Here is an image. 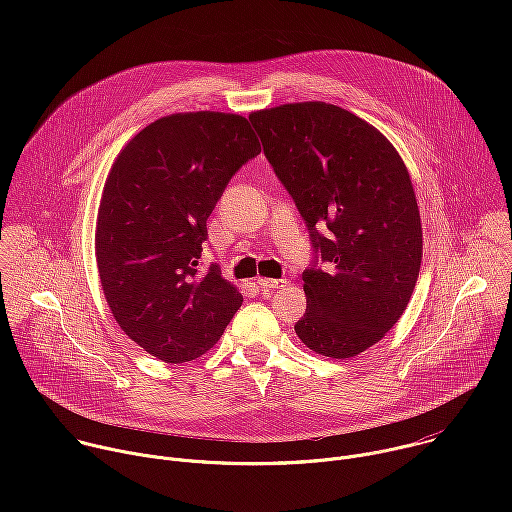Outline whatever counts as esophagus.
Returning <instances> with one entry per match:
<instances>
[{
  "mask_svg": "<svg viewBox=\"0 0 512 512\" xmlns=\"http://www.w3.org/2000/svg\"><path fill=\"white\" fill-rule=\"evenodd\" d=\"M283 279H267V277H259L257 279V285L261 291H269V289H275V287H283Z\"/></svg>",
  "mask_w": 512,
  "mask_h": 512,
  "instance_id": "obj_1",
  "label": "esophagus"
}]
</instances>
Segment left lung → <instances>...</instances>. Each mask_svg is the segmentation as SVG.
Instances as JSON below:
<instances>
[{
	"label": "left lung",
	"mask_w": 512,
	"mask_h": 512,
	"mask_svg": "<svg viewBox=\"0 0 512 512\" xmlns=\"http://www.w3.org/2000/svg\"><path fill=\"white\" fill-rule=\"evenodd\" d=\"M249 121L327 263L302 273L308 306L296 334L316 354L352 358L395 326L419 275L409 172L377 127L330 103H287Z\"/></svg>",
	"instance_id": "obj_1"
}]
</instances>
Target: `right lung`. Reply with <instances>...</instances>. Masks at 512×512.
<instances>
[{"instance_id": "1", "label": "right lung", "mask_w": 512, "mask_h": 512, "mask_svg": "<svg viewBox=\"0 0 512 512\" xmlns=\"http://www.w3.org/2000/svg\"><path fill=\"white\" fill-rule=\"evenodd\" d=\"M259 152L243 115L174 113L131 137L109 170L95 231L103 294L121 330L164 362L210 350L243 304L218 265L198 275V259L210 212Z\"/></svg>"}]
</instances>
